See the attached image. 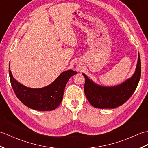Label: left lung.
Segmentation results:
<instances>
[{
  "mask_svg": "<svg viewBox=\"0 0 148 148\" xmlns=\"http://www.w3.org/2000/svg\"><path fill=\"white\" fill-rule=\"evenodd\" d=\"M141 74V64L139 53L134 74L119 85L102 86L90 80L85 74L84 90L86 99L94 108L99 109H114L123 104L130 98L136 90Z\"/></svg>",
  "mask_w": 148,
  "mask_h": 148,
  "instance_id": "1",
  "label": "left lung"
}]
</instances>
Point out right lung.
Here are the masks:
<instances>
[{"mask_svg": "<svg viewBox=\"0 0 148 148\" xmlns=\"http://www.w3.org/2000/svg\"><path fill=\"white\" fill-rule=\"evenodd\" d=\"M9 74L12 88L18 99L30 109L46 111H53L60 104L66 84L71 77L76 74L77 72L72 70L63 72L52 83L41 88L25 86L14 79L9 70Z\"/></svg>", "mask_w": 148, "mask_h": 148, "instance_id": "1", "label": "right lung"}]
</instances>
